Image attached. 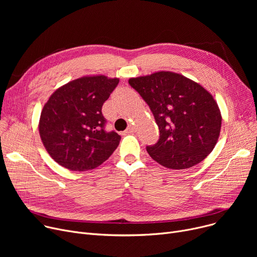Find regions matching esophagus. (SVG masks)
I'll return each mask as SVG.
<instances>
[{
  "label": "esophagus",
  "mask_w": 257,
  "mask_h": 257,
  "mask_svg": "<svg viewBox=\"0 0 257 257\" xmlns=\"http://www.w3.org/2000/svg\"><path fill=\"white\" fill-rule=\"evenodd\" d=\"M136 127H134V126H132V125H130L127 129H126V133H133V132H136Z\"/></svg>",
  "instance_id": "1"
}]
</instances>
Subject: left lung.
<instances>
[{
    "instance_id": "left-lung-1",
    "label": "left lung",
    "mask_w": 257,
    "mask_h": 257,
    "mask_svg": "<svg viewBox=\"0 0 257 257\" xmlns=\"http://www.w3.org/2000/svg\"><path fill=\"white\" fill-rule=\"evenodd\" d=\"M128 82L149 105L158 125L159 140L147 151L159 165L188 169L210 154L220 137L222 115L208 90L168 71L130 78Z\"/></svg>"
}]
</instances>
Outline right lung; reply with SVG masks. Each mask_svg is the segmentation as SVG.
Returning <instances> with one entry per match:
<instances>
[{
	"label": "right lung",
	"mask_w": 257,
	"mask_h": 257,
	"mask_svg": "<svg viewBox=\"0 0 257 257\" xmlns=\"http://www.w3.org/2000/svg\"><path fill=\"white\" fill-rule=\"evenodd\" d=\"M119 79L84 76L54 91L40 113L38 130L50 156L71 171L96 169L110 157L120 137L106 132L102 106Z\"/></svg>",
	"instance_id": "obj_1"
}]
</instances>
